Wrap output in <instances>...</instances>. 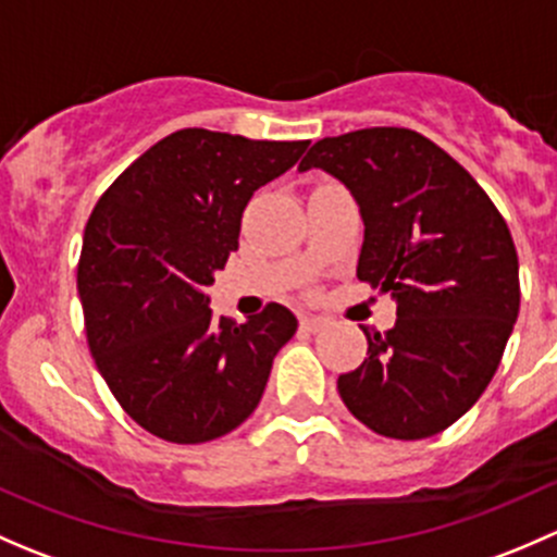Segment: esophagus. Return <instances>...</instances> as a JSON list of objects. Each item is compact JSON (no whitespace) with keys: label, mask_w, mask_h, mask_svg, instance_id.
<instances>
[{"label":"esophagus","mask_w":557,"mask_h":557,"mask_svg":"<svg viewBox=\"0 0 557 557\" xmlns=\"http://www.w3.org/2000/svg\"><path fill=\"white\" fill-rule=\"evenodd\" d=\"M323 325H325V320L318 318V314H305V318H301V329L305 331H320Z\"/></svg>","instance_id":"34e87169"}]
</instances>
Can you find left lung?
<instances>
[{"label":"left lung","instance_id":"8db88e82","mask_svg":"<svg viewBox=\"0 0 557 557\" xmlns=\"http://www.w3.org/2000/svg\"><path fill=\"white\" fill-rule=\"evenodd\" d=\"M334 174L363 218L358 280L391 294L396 325L363 329L367 358L339 374L345 407L374 434L425 440L474 407L520 312L518 250L474 177L412 128L325 137L299 172Z\"/></svg>","mask_w":557,"mask_h":557}]
</instances>
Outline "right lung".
<instances>
[{"label":"right lung","instance_id":"add662e5","mask_svg":"<svg viewBox=\"0 0 557 557\" xmlns=\"http://www.w3.org/2000/svg\"><path fill=\"white\" fill-rule=\"evenodd\" d=\"M307 145L180 128L94 207L77 263L88 347L117 404L159 440L199 445L245 423L296 334L288 307L237 325L205 290L239 247L250 196Z\"/></svg>","mask_w":557,"mask_h":557}]
</instances>
